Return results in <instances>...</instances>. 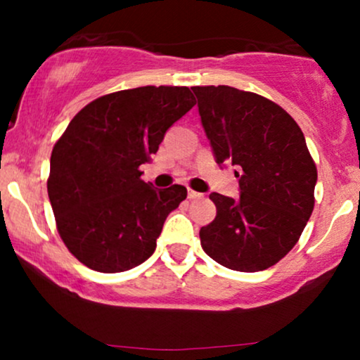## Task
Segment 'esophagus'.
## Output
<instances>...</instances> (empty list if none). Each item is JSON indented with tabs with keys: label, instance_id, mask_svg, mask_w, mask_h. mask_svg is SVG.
Masks as SVG:
<instances>
[{
	"label": "esophagus",
	"instance_id": "34e87169",
	"mask_svg": "<svg viewBox=\"0 0 360 360\" xmlns=\"http://www.w3.org/2000/svg\"><path fill=\"white\" fill-rule=\"evenodd\" d=\"M188 198H189V200H201V198H203V194L198 193V191H193V189H189Z\"/></svg>",
	"mask_w": 360,
	"mask_h": 360
}]
</instances>
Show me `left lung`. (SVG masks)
Masks as SVG:
<instances>
[{
	"instance_id": "obj_1",
	"label": "left lung",
	"mask_w": 360,
	"mask_h": 360,
	"mask_svg": "<svg viewBox=\"0 0 360 360\" xmlns=\"http://www.w3.org/2000/svg\"><path fill=\"white\" fill-rule=\"evenodd\" d=\"M217 164L232 162L240 198L212 193L217 217L201 247L233 271L278 264L300 240L315 206L316 166L303 131L279 105L230 86H194Z\"/></svg>"
}]
</instances>
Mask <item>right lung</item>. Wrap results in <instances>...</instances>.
<instances>
[{
  "mask_svg": "<svg viewBox=\"0 0 360 360\" xmlns=\"http://www.w3.org/2000/svg\"><path fill=\"white\" fill-rule=\"evenodd\" d=\"M194 106L186 86H142L105 94L71 120L51 155L49 200L62 242L98 272H123L154 254L184 186L140 179L167 128Z\"/></svg>",
  "mask_w": 360,
  "mask_h": 360,
  "instance_id": "1",
  "label": "right lung"
}]
</instances>
